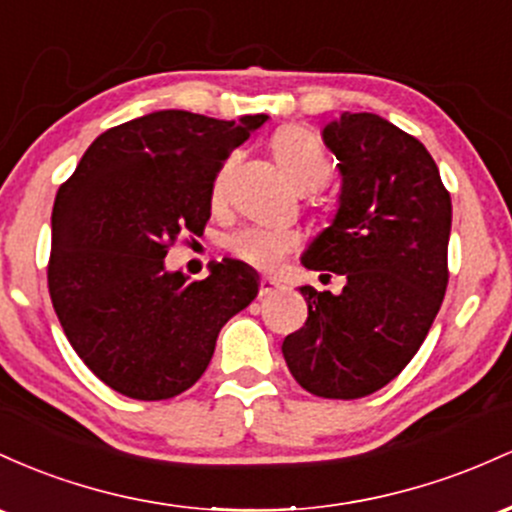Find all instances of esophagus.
Masks as SVG:
<instances>
[{"label":"esophagus","mask_w":512,"mask_h":512,"mask_svg":"<svg viewBox=\"0 0 512 512\" xmlns=\"http://www.w3.org/2000/svg\"><path fill=\"white\" fill-rule=\"evenodd\" d=\"M278 290H280V280L271 278V275H263V278H261V290H258V295L268 297V295H273V292H278Z\"/></svg>","instance_id":"34e87169"}]
</instances>
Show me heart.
Segmentation results:
<instances>
[{
  "label": "heart",
  "mask_w": 512,
  "mask_h": 512,
  "mask_svg": "<svg viewBox=\"0 0 512 512\" xmlns=\"http://www.w3.org/2000/svg\"><path fill=\"white\" fill-rule=\"evenodd\" d=\"M271 147L280 169L285 171L287 179L295 183L300 191H314V188H319L321 183L329 179L331 162L329 157H326L324 145H321V140L312 130L290 125V128L275 132ZM225 188L227 166L217 174L215 186H212V195L220 200L222 195H225ZM297 241H300V237L287 227L249 225L237 229V232L227 239V246L234 256L241 258V261L251 263V266L256 268H263V271H271V268L278 266V263L295 249Z\"/></svg>",
  "instance_id": "obj_1"
}]
</instances>
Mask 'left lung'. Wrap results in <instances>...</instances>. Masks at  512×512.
<instances>
[{"label": "left lung", "instance_id": "8db88e82", "mask_svg": "<svg viewBox=\"0 0 512 512\" xmlns=\"http://www.w3.org/2000/svg\"><path fill=\"white\" fill-rule=\"evenodd\" d=\"M341 193L302 266L346 278L338 295L302 285L309 314L283 341L307 392L360 399L389 384L426 341L447 287L450 193L428 149L375 113L326 123Z\"/></svg>", "mask_w": 512, "mask_h": 512}]
</instances>
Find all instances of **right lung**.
<instances>
[{"instance_id": "1", "label": "right lung", "mask_w": 512, "mask_h": 512, "mask_svg": "<svg viewBox=\"0 0 512 512\" xmlns=\"http://www.w3.org/2000/svg\"><path fill=\"white\" fill-rule=\"evenodd\" d=\"M266 120L147 113L96 137L57 191L50 300L84 365L116 392H186L222 326L258 295V273L237 258L195 283L164 258L181 234L203 232L222 164Z\"/></svg>"}]
</instances>
